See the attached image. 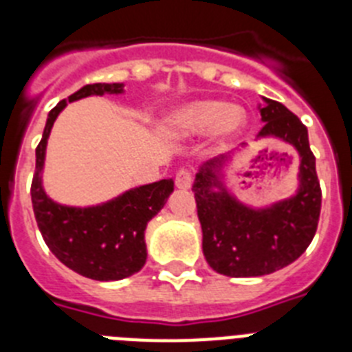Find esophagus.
<instances>
[{
    "label": "esophagus",
    "instance_id": "1",
    "mask_svg": "<svg viewBox=\"0 0 352 352\" xmlns=\"http://www.w3.org/2000/svg\"><path fill=\"white\" fill-rule=\"evenodd\" d=\"M174 183H176V186L178 188H188L192 183V173L188 169H179L178 173H176V178H174Z\"/></svg>",
    "mask_w": 352,
    "mask_h": 352
}]
</instances>
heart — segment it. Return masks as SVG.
Instances as JSON below:
<instances>
[{"label": "heart", "mask_w": 352, "mask_h": 352, "mask_svg": "<svg viewBox=\"0 0 352 352\" xmlns=\"http://www.w3.org/2000/svg\"><path fill=\"white\" fill-rule=\"evenodd\" d=\"M245 113L239 107L220 100H197L178 109L169 123L182 133H201L213 130L222 139L238 135L245 129Z\"/></svg>", "instance_id": "obj_1"}]
</instances>
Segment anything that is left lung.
Returning a JSON list of instances; mask_svg holds the SVG:
<instances>
[{
	"mask_svg": "<svg viewBox=\"0 0 352 352\" xmlns=\"http://www.w3.org/2000/svg\"><path fill=\"white\" fill-rule=\"evenodd\" d=\"M259 138H276L300 155L296 195L263 210H252L227 194L217 173L227 157L204 164L194 182L197 217L203 227V252L220 275L248 278L270 275L294 263L314 239L321 214V185L307 126L280 102L264 98ZM219 186L221 190L212 188Z\"/></svg>",
	"mask_w": 352,
	"mask_h": 352,
	"instance_id": "8db88e82",
	"label": "left lung"
}]
</instances>
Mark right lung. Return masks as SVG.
Segmentation results:
<instances>
[{"label": "right lung", "instance_id": "add662e5", "mask_svg": "<svg viewBox=\"0 0 352 352\" xmlns=\"http://www.w3.org/2000/svg\"><path fill=\"white\" fill-rule=\"evenodd\" d=\"M123 84H88L61 100L49 113L42 141L36 146V167L31 182V203L43 241L65 266L93 280H121L146 263V226L164 208L174 190L173 179L142 185L120 197L91 208L61 206L47 197L42 169L49 133L67 102L91 95H118Z\"/></svg>", "mask_w": 352, "mask_h": 352}]
</instances>
